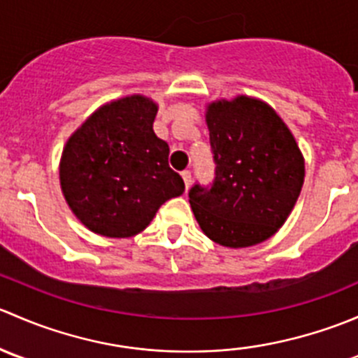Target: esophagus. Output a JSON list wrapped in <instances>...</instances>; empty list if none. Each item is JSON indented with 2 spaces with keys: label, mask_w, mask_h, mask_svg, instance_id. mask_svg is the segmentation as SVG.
I'll return each instance as SVG.
<instances>
[{
  "label": "esophagus",
  "mask_w": 358,
  "mask_h": 358,
  "mask_svg": "<svg viewBox=\"0 0 358 358\" xmlns=\"http://www.w3.org/2000/svg\"><path fill=\"white\" fill-rule=\"evenodd\" d=\"M182 178H183V182H185V187L187 189H189L190 187V183H192V175H190V171H182Z\"/></svg>",
  "instance_id": "obj_1"
}]
</instances>
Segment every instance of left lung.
Returning a JSON list of instances; mask_svg holds the SVG:
<instances>
[{
  "label": "left lung",
  "mask_w": 358,
  "mask_h": 358,
  "mask_svg": "<svg viewBox=\"0 0 358 358\" xmlns=\"http://www.w3.org/2000/svg\"><path fill=\"white\" fill-rule=\"evenodd\" d=\"M206 124L216 178L211 189H190V208L213 243L256 246L289 218L305 182V157L280 115L255 96L213 100Z\"/></svg>",
  "instance_id": "left-lung-1"
}]
</instances>
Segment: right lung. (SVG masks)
<instances>
[{
    "instance_id": "obj_1",
    "label": "right lung",
    "mask_w": 358,
    "mask_h": 358,
    "mask_svg": "<svg viewBox=\"0 0 358 358\" xmlns=\"http://www.w3.org/2000/svg\"><path fill=\"white\" fill-rule=\"evenodd\" d=\"M159 106L145 95L103 103L69 136L59 176L66 202L88 230L126 239L145 230L166 201L182 196L169 147L154 133Z\"/></svg>"
}]
</instances>
